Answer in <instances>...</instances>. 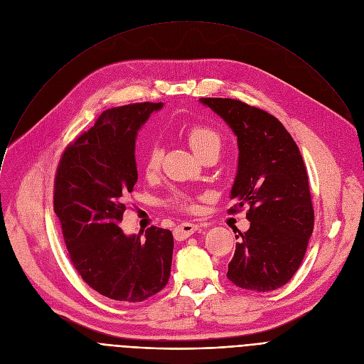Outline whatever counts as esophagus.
Masks as SVG:
<instances>
[{"label": "esophagus", "instance_id": "34e87169", "mask_svg": "<svg viewBox=\"0 0 364 364\" xmlns=\"http://www.w3.org/2000/svg\"><path fill=\"white\" fill-rule=\"evenodd\" d=\"M196 230H198V225L186 222V223L178 225V226L174 229V237H176L177 240H184V239H187L188 236H191Z\"/></svg>", "mask_w": 364, "mask_h": 364}]
</instances>
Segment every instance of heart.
I'll return each instance as SVG.
<instances>
[{"label": "heart", "mask_w": 364, "mask_h": 364, "mask_svg": "<svg viewBox=\"0 0 364 364\" xmlns=\"http://www.w3.org/2000/svg\"><path fill=\"white\" fill-rule=\"evenodd\" d=\"M184 136L198 159H203L204 155L212 154V152L219 154L222 149V136L218 131H215L210 127H205L201 124L190 125L186 129ZM161 159H163L161 146L155 142L149 144L144 152V157H142V168H144L145 174L152 176L157 173L161 166ZM168 201H170V204L177 207V209L187 210V212L193 210V207H194L193 198L184 191H174L170 196Z\"/></svg>", "instance_id": "1"}]
</instances>
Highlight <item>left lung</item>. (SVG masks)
<instances>
[{"label": "left lung", "instance_id": "obj_1", "mask_svg": "<svg viewBox=\"0 0 364 364\" xmlns=\"http://www.w3.org/2000/svg\"><path fill=\"white\" fill-rule=\"evenodd\" d=\"M237 136L239 161L230 198L249 210L250 228L236 236L228 278L236 287L268 292L298 271L314 229L308 176L301 152L271 114L229 97H201Z\"/></svg>", "mask_w": 364, "mask_h": 364}]
</instances>
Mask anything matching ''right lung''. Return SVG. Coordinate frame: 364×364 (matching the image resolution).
I'll return each instance as SVG.
<instances>
[{
	"mask_svg": "<svg viewBox=\"0 0 364 364\" xmlns=\"http://www.w3.org/2000/svg\"><path fill=\"white\" fill-rule=\"evenodd\" d=\"M163 103H134L107 109L69 144L55 178L53 204L69 257L96 292L119 302H141L168 282L174 239L151 226L127 236L119 223L124 196L138 180V129Z\"/></svg>",
	"mask_w": 364,
	"mask_h": 364,
	"instance_id": "obj_1",
	"label": "right lung"
}]
</instances>
